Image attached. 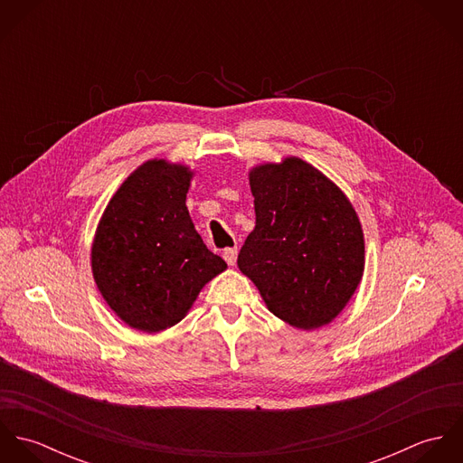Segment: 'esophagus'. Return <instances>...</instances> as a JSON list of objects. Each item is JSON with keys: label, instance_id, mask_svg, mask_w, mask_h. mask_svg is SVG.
<instances>
[{"label": "esophagus", "instance_id": "esophagus-1", "mask_svg": "<svg viewBox=\"0 0 463 463\" xmlns=\"http://www.w3.org/2000/svg\"><path fill=\"white\" fill-rule=\"evenodd\" d=\"M237 255H239V250H237V248H226L224 253H222V257H224V260H226V264L228 265H235V262H237Z\"/></svg>", "mask_w": 463, "mask_h": 463}]
</instances>
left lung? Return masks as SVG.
Masks as SVG:
<instances>
[{"label": "left lung", "instance_id": "obj_1", "mask_svg": "<svg viewBox=\"0 0 463 463\" xmlns=\"http://www.w3.org/2000/svg\"><path fill=\"white\" fill-rule=\"evenodd\" d=\"M250 185L257 226L239 253V269L285 323L305 330L330 323L364 272L356 212L301 158L255 167Z\"/></svg>", "mask_w": 463, "mask_h": 463}]
</instances>
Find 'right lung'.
<instances>
[{
    "mask_svg": "<svg viewBox=\"0 0 463 463\" xmlns=\"http://www.w3.org/2000/svg\"><path fill=\"white\" fill-rule=\"evenodd\" d=\"M191 173L149 160L110 199L92 244V272L109 307L132 328L184 319L206 281L226 269L199 237L185 199Z\"/></svg>",
    "mask_w": 463,
    "mask_h": 463,
    "instance_id": "obj_1",
    "label": "right lung"
}]
</instances>
